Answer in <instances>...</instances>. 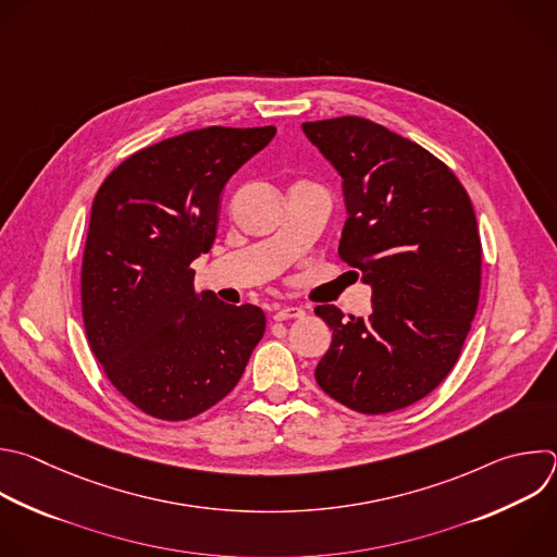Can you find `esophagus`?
Segmentation results:
<instances>
[{"label": "esophagus", "instance_id": "obj_1", "mask_svg": "<svg viewBox=\"0 0 557 557\" xmlns=\"http://www.w3.org/2000/svg\"><path fill=\"white\" fill-rule=\"evenodd\" d=\"M306 312L299 306H275L273 319L275 321H286V319H301Z\"/></svg>", "mask_w": 557, "mask_h": 557}]
</instances>
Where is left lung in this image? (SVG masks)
Listing matches in <instances>:
<instances>
[{
    "mask_svg": "<svg viewBox=\"0 0 557 557\" xmlns=\"http://www.w3.org/2000/svg\"><path fill=\"white\" fill-rule=\"evenodd\" d=\"M343 178L338 256L372 286V314L317 306L332 343L317 385L381 416L429 396L455 367L481 290V238L468 193L420 144L356 115L301 124Z\"/></svg>",
    "mask_w": 557,
    "mask_h": 557,
    "instance_id": "1",
    "label": "left lung"
}]
</instances>
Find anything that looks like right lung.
<instances>
[{"label": "right lung", "instance_id": "right-lung-1", "mask_svg": "<svg viewBox=\"0 0 557 557\" xmlns=\"http://www.w3.org/2000/svg\"><path fill=\"white\" fill-rule=\"evenodd\" d=\"M275 126H208L124 159L100 185L83 253L81 299L91 351L111 385L157 420H190L240 381L264 334L258 306L195 290L212 249L221 193Z\"/></svg>", "mask_w": 557, "mask_h": 557}]
</instances>
